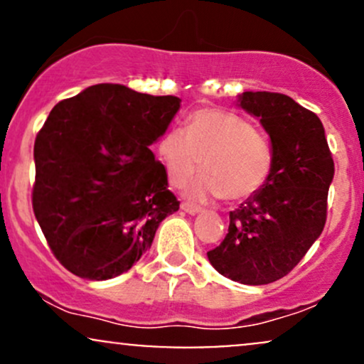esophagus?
<instances>
[{"instance_id": "1", "label": "esophagus", "mask_w": 364, "mask_h": 364, "mask_svg": "<svg viewBox=\"0 0 364 364\" xmlns=\"http://www.w3.org/2000/svg\"><path fill=\"white\" fill-rule=\"evenodd\" d=\"M181 208L186 212V214H191V215H195V214H198V212H202V207L195 205V203H190V202H183L181 203Z\"/></svg>"}]
</instances>
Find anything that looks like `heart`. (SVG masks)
I'll use <instances>...</instances> for the list:
<instances>
[{"mask_svg":"<svg viewBox=\"0 0 364 364\" xmlns=\"http://www.w3.org/2000/svg\"><path fill=\"white\" fill-rule=\"evenodd\" d=\"M169 181L183 185L202 166L205 173L188 188L195 198L224 196L241 202L257 195L272 173L270 141L236 112L205 107L188 118L186 129L171 127L157 141Z\"/></svg>","mask_w":364,"mask_h":364,"instance_id":"b5f03b06","label":"heart"}]
</instances>
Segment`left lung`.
Returning <instances> with one entry per match:
<instances>
[{
  "label": "left lung",
  "instance_id": "obj_1",
  "mask_svg": "<svg viewBox=\"0 0 364 364\" xmlns=\"http://www.w3.org/2000/svg\"><path fill=\"white\" fill-rule=\"evenodd\" d=\"M237 102L269 133L272 173L229 212L228 235L207 257L224 277L262 286L289 274L323 231L333 159L318 116L289 95L243 92Z\"/></svg>",
  "mask_w": 364,
  "mask_h": 364
}]
</instances>
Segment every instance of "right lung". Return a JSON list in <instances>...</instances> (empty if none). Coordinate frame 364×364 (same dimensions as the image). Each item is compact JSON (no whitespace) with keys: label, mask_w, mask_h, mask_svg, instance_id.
Returning a JSON list of instances; mask_svg holds the SVG:
<instances>
[{"label":"right lung","mask_w":364,"mask_h":364,"mask_svg":"<svg viewBox=\"0 0 364 364\" xmlns=\"http://www.w3.org/2000/svg\"><path fill=\"white\" fill-rule=\"evenodd\" d=\"M179 102L99 83L49 112L34 144L32 207L54 257L72 274L107 281L128 272L179 208L150 150Z\"/></svg>","instance_id":"right-lung-1"}]
</instances>
